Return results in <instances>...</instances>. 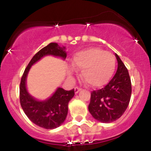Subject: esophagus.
<instances>
[{
    "instance_id": "34e87169",
    "label": "esophagus",
    "mask_w": 151,
    "mask_h": 151,
    "mask_svg": "<svg viewBox=\"0 0 151 151\" xmlns=\"http://www.w3.org/2000/svg\"><path fill=\"white\" fill-rule=\"evenodd\" d=\"M75 93L76 94V93H78V92H79V91H81V89L80 87H78V86H76V87H75Z\"/></svg>"
}]
</instances>
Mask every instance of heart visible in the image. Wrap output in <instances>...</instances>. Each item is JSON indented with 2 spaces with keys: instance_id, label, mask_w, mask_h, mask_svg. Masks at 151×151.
Segmentation results:
<instances>
[{
  "instance_id": "b5f03b06",
  "label": "heart",
  "mask_w": 151,
  "mask_h": 151,
  "mask_svg": "<svg viewBox=\"0 0 151 151\" xmlns=\"http://www.w3.org/2000/svg\"><path fill=\"white\" fill-rule=\"evenodd\" d=\"M73 65L81 70V77L92 87L106 84L115 70L116 60L113 54L98 47H89L76 53Z\"/></svg>"
}]
</instances>
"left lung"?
I'll use <instances>...</instances> for the list:
<instances>
[{
    "label": "left lung",
    "instance_id": "8db88e82",
    "mask_svg": "<svg viewBox=\"0 0 151 151\" xmlns=\"http://www.w3.org/2000/svg\"><path fill=\"white\" fill-rule=\"evenodd\" d=\"M117 70L109 83L91 92L88 109L95 120L109 123L120 118L126 110L131 95V82L128 69L118 55Z\"/></svg>",
    "mask_w": 151,
    "mask_h": 151
}]
</instances>
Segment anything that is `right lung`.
<instances>
[{
  "mask_svg": "<svg viewBox=\"0 0 151 151\" xmlns=\"http://www.w3.org/2000/svg\"><path fill=\"white\" fill-rule=\"evenodd\" d=\"M47 55L65 59V47L51 42L37 52L25 68L20 85V102L25 114L32 123L45 129L60 126L66 119L69 101L75 95L74 89L70 91L59 87L50 98L45 101H37L29 95L26 89V78L30 68L40 59Z\"/></svg>",
  "mask_w": 151,
  "mask_h": 151,
  "instance_id": "add662e5",
  "label": "right lung"
}]
</instances>
